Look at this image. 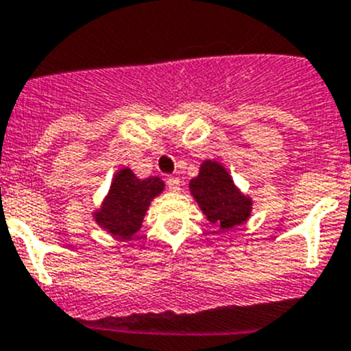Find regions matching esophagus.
<instances>
[{
    "instance_id": "obj_1",
    "label": "esophagus",
    "mask_w": 351,
    "mask_h": 351,
    "mask_svg": "<svg viewBox=\"0 0 351 351\" xmlns=\"http://www.w3.org/2000/svg\"><path fill=\"white\" fill-rule=\"evenodd\" d=\"M167 186H169L170 191L178 193L179 189H181V181H179V178H167Z\"/></svg>"
}]
</instances>
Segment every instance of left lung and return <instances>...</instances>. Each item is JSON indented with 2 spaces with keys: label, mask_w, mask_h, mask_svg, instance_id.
Masks as SVG:
<instances>
[{
  "label": "left lung",
  "mask_w": 351,
  "mask_h": 351,
  "mask_svg": "<svg viewBox=\"0 0 351 351\" xmlns=\"http://www.w3.org/2000/svg\"><path fill=\"white\" fill-rule=\"evenodd\" d=\"M189 193L208 223L231 230L247 223L252 214V198L234 184L223 163L204 160L197 178L189 181Z\"/></svg>",
  "instance_id": "left-lung-1"
}]
</instances>
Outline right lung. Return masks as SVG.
Here are the masks:
<instances>
[{
  "label": "right lung",
  "mask_w": 351,
  "mask_h": 351,
  "mask_svg": "<svg viewBox=\"0 0 351 351\" xmlns=\"http://www.w3.org/2000/svg\"><path fill=\"white\" fill-rule=\"evenodd\" d=\"M163 189L165 182L156 176L139 179L128 167H123L112 176L109 191L92 215L106 233L130 240L143 226L151 202L162 195Z\"/></svg>",
  "instance_id": "right-lung-1"
}]
</instances>
